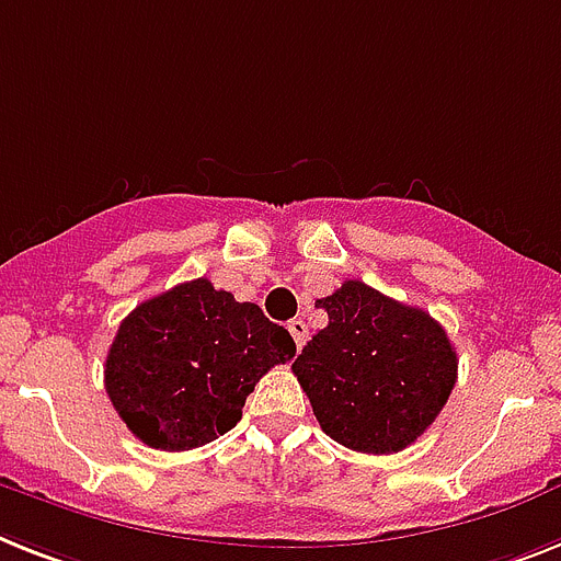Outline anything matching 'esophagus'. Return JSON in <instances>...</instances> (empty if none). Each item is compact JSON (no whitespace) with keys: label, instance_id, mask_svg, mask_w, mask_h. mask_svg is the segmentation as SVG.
<instances>
[{"label":"esophagus","instance_id":"1","mask_svg":"<svg viewBox=\"0 0 561 561\" xmlns=\"http://www.w3.org/2000/svg\"><path fill=\"white\" fill-rule=\"evenodd\" d=\"M286 327H289V335H291V341H295V346H304L307 344V337H309V330H307V321H300V318H291L289 323H286Z\"/></svg>","mask_w":561,"mask_h":561}]
</instances>
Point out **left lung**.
<instances>
[{"label": "left lung", "mask_w": 561, "mask_h": 561, "mask_svg": "<svg viewBox=\"0 0 561 561\" xmlns=\"http://www.w3.org/2000/svg\"><path fill=\"white\" fill-rule=\"evenodd\" d=\"M314 307L330 323L304 346L291 373L321 430L350 450H404L456 387L458 358L444 327L360 280H344Z\"/></svg>", "instance_id": "left-lung-1"}]
</instances>
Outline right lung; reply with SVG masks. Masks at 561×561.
<instances>
[{"label":"right lung","mask_w":561,"mask_h":561,"mask_svg":"<svg viewBox=\"0 0 561 561\" xmlns=\"http://www.w3.org/2000/svg\"><path fill=\"white\" fill-rule=\"evenodd\" d=\"M291 358V335L257 304H240L197 277L119 323L105 358V392L142 444L192 450L229 433L254 383Z\"/></svg>","instance_id":"add662e5"}]
</instances>
